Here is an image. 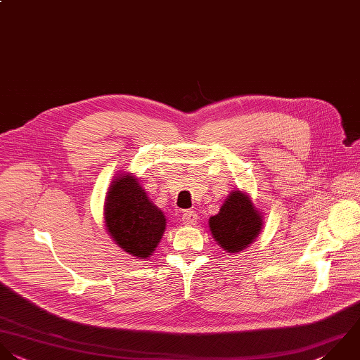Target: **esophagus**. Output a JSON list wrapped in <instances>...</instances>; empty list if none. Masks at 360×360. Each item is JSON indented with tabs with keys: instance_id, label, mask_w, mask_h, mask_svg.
Masks as SVG:
<instances>
[{
	"instance_id": "obj_1",
	"label": "esophagus",
	"mask_w": 360,
	"mask_h": 360,
	"mask_svg": "<svg viewBox=\"0 0 360 360\" xmlns=\"http://www.w3.org/2000/svg\"><path fill=\"white\" fill-rule=\"evenodd\" d=\"M182 221L185 224H188V226H193L198 221V214L193 210H188V212H185L182 214Z\"/></svg>"
}]
</instances>
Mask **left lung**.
Listing matches in <instances>:
<instances>
[{
    "mask_svg": "<svg viewBox=\"0 0 360 360\" xmlns=\"http://www.w3.org/2000/svg\"><path fill=\"white\" fill-rule=\"evenodd\" d=\"M262 216L251 198L241 192H231L220 212L209 219V227L217 244L230 254L247 248L262 230Z\"/></svg>",
    "mask_w": 360,
    "mask_h": 360,
    "instance_id": "obj_1",
    "label": "left lung"
}]
</instances>
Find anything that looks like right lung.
<instances>
[{
  "label": "right lung",
  "instance_id": "1",
  "mask_svg": "<svg viewBox=\"0 0 360 360\" xmlns=\"http://www.w3.org/2000/svg\"><path fill=\"white\" fill-rule=\"evenodd\" d=\"M105 226L110 238L134 258L153 255L165 231L164 213L148 199L137 178L119 175L105 202Z\"/></svg>",
  "mask_w": 360,
  "mask_h": 360
}]
</instances>
